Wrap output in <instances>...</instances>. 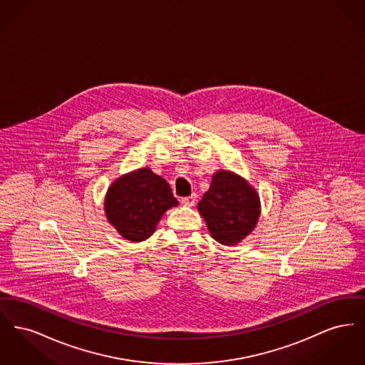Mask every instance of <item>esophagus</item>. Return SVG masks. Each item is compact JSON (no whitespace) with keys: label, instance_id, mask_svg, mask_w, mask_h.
<instances>
[{"label":"esophagus","instance_id":"esophagus-1","mask_svg":"<svg viewBox=\"0 0 365 365\" xmlns=\"http://www.w3.org/2000/svg\"><path fill=\"white\" fill-rule=\"evenodd\" d=\"M195 201H197V195L191 194L190 197L182 198V205H185V207H194Z\"/></svg>","mask_w":365,"mask_h":365}]
</instances>
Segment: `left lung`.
<instances>
[{
  "mask_svg": "<svg viewBox=\"0 0 365 365\" xmlns=\"http://www.w3.org/2000/svg\"><path fill=\"white\" fill-rule=\"evenodd\" d=\"M213 240L232 246L246 238L260 217V198L240 175L220 170L212 178L209 190L198 202Z\"/></svg>",
  "mask_w": 365,
  "mask_h": 365,
  "instance_id": "1",
  "label": "left lung"
}]
</instances>
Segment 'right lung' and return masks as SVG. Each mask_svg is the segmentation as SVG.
Masks as SVG:
<instances>
[{"mask_svg": "<svg viewBox=\"0 0 365 365\" xmlns=\"http://www.w3.org/2000/svg\"><path fill=\"white\" fill-rule=\"evenodd\" d=\"M105 215L123 238L142 242L156 230L164 212L178 205L167 180L139 168L116 179L106 191Z\"/></svg>", "mask_w": 365, "mask_h": 365, "instance_id": "obj_1", "label": "right lung"}]
</instances>
